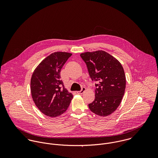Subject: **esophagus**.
Here are the masks:
<instances>
[{
  "label": "esophagus",
  "mask_w": 158,
  "mask_h": 158,
  "mask_svg": "<svg viewBox=\"0 0 158 158\" xmlns=\"http://www.w3.org/2000/svg\"><path fill=\"white\" fill-rule=\"evenodd\" d=\"M86 90V88H85V87H83L82 88H81V90H80V91H77V93L78 94H82Z\"/></svg>",
  "instance_id": "34e87169"
}]
</instances>
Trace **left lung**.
Masks as SVG:
<instances>
[{
    "instance_id": "1",
    "label": "left lung",
    "mask_w": 158,
    "mask_h": 158,
    "mask_svg": "<svg viewBox=\"0 0 158 158\" xmlns=\"http://www.w3.org/2000/svg\"><path fill=\"white\" fill-rule=\"evenodd\" d=\"M80 56L85 62L95 84V99L89 104L92 113L108 116L120 105L126 87L125 72L120 63L103 50L85 52Z\"/></svg>"
}]
</instances>
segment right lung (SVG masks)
Returning a JSON list of instances; mask_svg holds the SVG:
<instances>
[{"mask_svg": "<svg viewBox=\"0 0 158 158\" xmlns=\"http://www.w3.org/2000/svg\"><path fill=\"white\" fill-rule=\"evenodd\" d=\"M72 55L57 52L50 54L34 70L30 82L32 98L41 113L55 117L64 113L73 98L60 79L61 70Z\"/></svg>", "mask_w": 158, "mask_h": 158, "instance_id": "1", "label": "right lung"}]
</instances>
